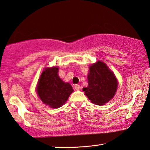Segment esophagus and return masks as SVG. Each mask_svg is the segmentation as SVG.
<instances>
[{
	"label": "esophagus",
	"mask_w": 150,
	"mask_h": 150,
	"mask_svg": "<svg viewBox=\"0 0 150 150\" xmlns=\"http://www.w3.org/2000/svg\"><path fill=\"white\" fill-rule=\"evenodd\" d=\"M79 88H80V86L79 84H75V89L76 90V91H79Z\"/></svg>",
	"instance_id": "34e87169"
}]
</instances>
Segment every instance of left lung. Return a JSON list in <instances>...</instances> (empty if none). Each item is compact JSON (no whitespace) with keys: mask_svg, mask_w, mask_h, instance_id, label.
<instances>
[{"mask_svg":"<svg viewBox=\"0 0 150 150\" xmlns=\"http://www.w3.org/2000/svg\"><path fill=\"white\" fill-rule=\"evenodd\" d=\"M88 82V86L83 88V91L92 103L98 105L108 102L114 97L118 86L114 73L105 63L100 61L90 67Z\"/></svg>","mask_w":150,"mask_h":150,"instance_id":"1","label":"left lung"}]
</instances>
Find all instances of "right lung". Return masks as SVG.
<instances>
[{
    "mask_svg": "<svg viewBox=\"0 0 150 150\" xmlns=\"http://www.w3.org/2000/svg\"><path fill=\"white\" fill-rule=\"evenodd\" d=\"M58 68H46L40 77L37 93L42 101L52 108L64 104L73 92L69 83H65L57 75Z\"/></svg>",
    "mask_w": 150,
    "mask_h": 150,
    "instance_id": "obj_1",
    "label": "right lung"
}]
</instances>
